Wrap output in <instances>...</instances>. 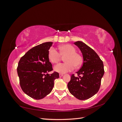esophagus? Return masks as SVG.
<instances>
[{
  "label": "esophagus",
  "mask_w": 122,
  "mask_h": 122,
  "mask_svg": "<svg viewBox=\"0 0 122 122\" xmlns=\"http://www.w3.org/2000/svg\"><path fill=\"white\" fill-rule=\"evenodd\" d=\"M63 74H59V76H60V77H62V76H63Z\"/></svg>",
  "instance_id": "obj_1"
}]
</instances>
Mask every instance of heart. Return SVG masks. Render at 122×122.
Wrapping results in <instances>:
<instances>
[{"mask_svg": "<svg viewBox=\"0 0 122 122\" xmlns=\"http://www.w3.org/2000/svg\"><path fill=\"white\" fill-rule=\"evenodd\" d=\"M60 52L52 47L48 51V58L51 62L53 63H58L60 61L62 56H65L64 60L66 62L61 63L56 65L54 66V71L60 73H66L71 71L74 67L80 66L82 63V57L81 56L76 53L75 48L72 45L66 44L60 47Z\"/></svg>", "mask_w": 122, "mask_h": 122, "instance_id": "1", "label": "heart"}]
</instances>
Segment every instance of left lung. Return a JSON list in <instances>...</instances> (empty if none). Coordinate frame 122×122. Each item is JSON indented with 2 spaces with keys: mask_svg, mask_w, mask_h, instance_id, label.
<instances>
[{
  "mask_svg": "<svg viewBox=\"0 0 122 122\" xmlns=\"http://www.w3.org/2000/svg\"><path fill=\"white\" fill-rule=\"evenodd\" d=\"M74 44L81 51L84 62L83 66L76 72L79 77L72 75L67 87L75 97L84 100L92 97L99 90L104 73V66L97 53L84 42L77 41Z\"/></svg>",
  "mask_w": 122,
  "mask_h": 122,
  "instance_id": "1",
  "label": "left lung"
}]
</instances>
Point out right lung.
Segmentation results:
<instances>
[{"instance_id":"add662e5","label":"right lung","mask_w":122,"mask_h":122,"mask_svg":"<svg viewBox=\"0 0 122 122\" xmlns=\"http://www.w3.org/2000/svg\"><path fill=\"white\" fill-rule=\"evenodd\" d=\"M52 42H46L29 50L20 60L17 72L23 92L36 100L41 99L51 92L54 81L59 73L51 74L52 64L48 58V51Z\"/></svg>"}]
</instances>
